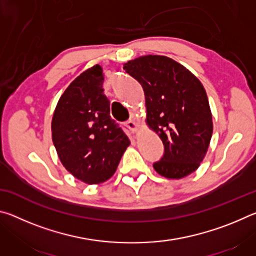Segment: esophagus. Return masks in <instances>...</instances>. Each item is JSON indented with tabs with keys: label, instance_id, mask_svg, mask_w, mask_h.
Here are the masks:
<instances>
[{
	"label": "esophagus",
	"instance_id": "esophagus-1",
	"mask_svg": "<svg viewBox=\"0 0 256 256\" xmlns=\"http://www.w3.org/2000/svg\"><path fill=\"white\" fill-rule=\"evenodd\" d=\"M126 126H128V128L130 130V131L131 132H136L138 131V123L136 122H134L133 120H128L126 122Z\"/></svg>",
	"mask_w": 256,
	"mask_h": 256
}]
</instances>
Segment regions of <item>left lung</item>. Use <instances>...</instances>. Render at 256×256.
I'll list each match as a JSON object with an SVG mask.
<instances>
[{
  "label": "left lung",
  "mask_w": 256,
  "mask_h": 256,
  "mask_svg": "<svg viewBox=\"0 0 256 256\" xmlns=\"http://www.w3.org/2000/svg\"><path fill=\"white\" fill-rule=\"evenodd\" d=\"M123 68L144 88L146 124L164 144V152L154 164V170L172 180L192 174L204 158L214 131L209 100L200 80L162 55L140 56Z\"/></svg>",
  "instance_id": "1"
}]
</instances>
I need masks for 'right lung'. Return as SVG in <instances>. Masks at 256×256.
Segmentation results:
<instances>
[{
  "label": "right lung",
  "instance_id": "right-lung-1",
  "mask_svg": "<svg viewBox=\"0 0 256 256\" xmlns=\"http://www.w3.org/2000/svg\"><path fill=\"white\" fill-rule=\"evenodd\" d=\"M102 84L98 64L82 72L60 96L52 120V138L60 162L86 184L110 180L130 146L126 134L110 118Z\"/></svg>",
  "mask_w": 256,
  "mask_h": 256
}]
</instances>
